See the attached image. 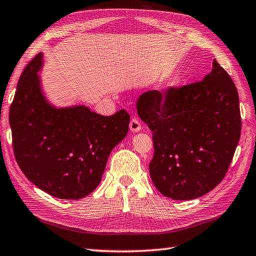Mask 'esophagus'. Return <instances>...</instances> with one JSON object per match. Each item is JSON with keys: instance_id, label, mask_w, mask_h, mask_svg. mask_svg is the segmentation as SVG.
Returning a JSON list of instances; mask_svg holds the SVG:
<instances>
[{"instance_id": "1", "label": "esophagus", "mask_w": 256, "mask_h": 256, "mask_svg": "<svg viewBox=\"0 0 256 256\" xmlns=\"http://www.w3.org/2000/svg\"><path fill=\"white\" fill-rule=\"evenodd\" d=\"M129 129L132 132H140L142 126H140V122H139V120L136 118H132L130 120V124H129Z\"/></svg>"}]
</instances>
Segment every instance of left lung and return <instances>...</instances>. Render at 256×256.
<instances>
[{
	"mask_svg": "<svg viewBox=\"0 0 256 256\" xmlns=\"http://www.w3.org/2000/svg\"><path fill=\"white\" fill-rule=\"evenodd\" d=\"M140 119L152 132L149 174L164 196L190 200L218 186L240 136L238 94L228 72L213 60L200 82L138 99Z\"/></svg>",
	"mask_w": 256,
	"mask_h": 256,
	"instance_id": "left-lung-1",
	"label": "left lung"
}]
</instances>
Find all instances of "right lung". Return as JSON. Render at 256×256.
<instances>
[{"label": "right lung", "instance_id": "add662e5", "mask_svg": "<svg viewBox=\"0 0 256 256\" xmlns=\"http://www.w3.org/2000/svg\"><path fill=\"white\" fill-rule=\"evenodd\" d=\"M38 54L23 70L10 108L16 162L41 190L61 200L94 192L112 149L127 136L126 110L104 117L84 104L56 107L46 98Z\"/></svg>", "mask_w": 256, "mask_h": 256}]
</instances>
